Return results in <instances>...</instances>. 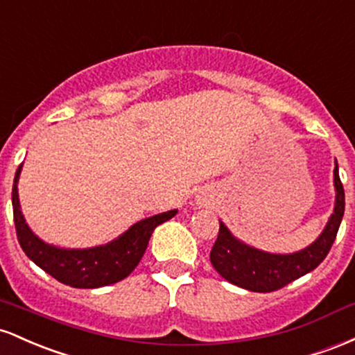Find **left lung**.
I'll use <instances>...</instances> for the list:
<instances>
[{"mask_svg":"<svg viewBox=\"0 0 355 355\" xmlns=\"http://www.w3.org/2000/svg\"><path fill=\"white\" fill-rule=\"evenodd\" d=\"M334 188H336L334 213L330 214L327 225L317 240L300 252L284 254L258 250L234 238L225 223L220 221L218 240L214 241L209 254L214 270L230 284L260 293L282 288L290 282L315 270L332 248L345 209L344 186L338 178L337 161L334 167Z\"/></svg>","mask_w":355,"mask_h":355,"instance_id":"8db88e82","label":"left lung"}]
</instances>
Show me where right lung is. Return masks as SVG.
I'll list each match as a JSON object with an SVG mask.
<instances>
[{
  "label": "right lung",
  "instance_id": "right-lung-1",
  "mask_svg": "<svg viewBox=\"0 0 355 355\" xmlns=\"http://www.w3.org/2000/svg\"><path fill=\"white\" fill-rule=\"evenodd\" d=\"M21 167L23 164H19L15 174L13 193H11L19 246L43 272L57 278L60 284L70 285L73 288H98V286L117 284L129 277L141 261L153 231L164 221L176 216L178 213V209H171L137 221L121 236L105 245L92 246V248H60L43 241L26 225L18 198V179Z\"/></svg>",
  "mask_w": 355,
  "mask_h": 355
}]
</instances>
